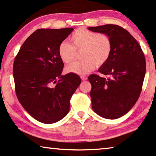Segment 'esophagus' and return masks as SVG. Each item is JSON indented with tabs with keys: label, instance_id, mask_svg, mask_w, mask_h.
I'll list each match as a JSON object with an SVG mask.
<instances>
[{
	"label": "esophagus",
	"instance_id": "34e87169",
	"mask_svg": "<svg viewBox=\"0 0 156 156\" xmlns=\"http://www.w3.org/2000/svg\"><path fill=\"white\" fill-rule=\"evenodd\" d=\"M80 78H81V80H87V76H81Z\"/></svg>",
	"mask_w": 156,
	"mask_h": 156
}]
</instances>
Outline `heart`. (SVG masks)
Returning <instances> with one entry per match:
<instances>
[{
    "label": "heart",
    "mask_w": 156,
    "mask_h": 156,
    "mask_svg": "<svg viewBox=\"0 0 156 156\" xmlns=\"http://www.w3.org/2000/svg\"><path fill=\"white\" fill-rule=\"evenodd\" d=\"M71 45L62 42L58 48L59 58L69 64L76 59V51L83 50V61L76 62L66 67V71L76 75H85L108 61L112 51V41L105 34L96 33L86 29H78L69 38Z\"/></svg>",
    "instance_id": "b5f03b06"
}]
</instances>
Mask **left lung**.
<instances>
[{"instance_id":"1","label":"left lung","mask_w":156,"mask_h":156,"mask_svg":"<svg viewBox=\"0 0 156 156\" xmlns=\"http://www.w3.org/2000/svg\"><path fill=\"white\" fill-rule=\"evenodd\" d=\"M90 31L105 34L112 41L110 57L96 74L88 77L91 83L92 108L106 119H117L133 107L141 94L146 73L144 52L135 38L121 27L105 24L88 27Z\"/></svg>"}]
</instances>
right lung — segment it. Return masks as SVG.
I'll return each mask as SVG.
<instances>
[{
    "instance_id": "add662e5",
    "label": "right lung",
    "mask_w": 156,
    "mask_h": 156,
    "mask_svg": "<svg viewBox=\"0 0 156 156\" xmlns=\"http://www.w3.org/2000/svg\"><path fill=\"white\" fill-rule=\"evenodd\" d=\"M73 31V28L36 30L22 44L14 61L19 101L32 117L45 124L67 115L72 95L81 83L76 74L62 75L64 63L58 54L59 44Z\"/></svg>"
}]
</instances>
